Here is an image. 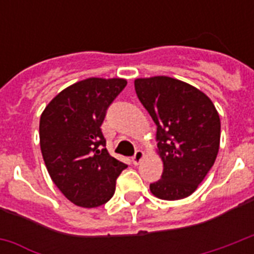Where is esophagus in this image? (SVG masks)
I'll return each instance as SVG.
<instances>
[{"mask_svg":"<svg viewBox=\"0 0 254 254\" xmlns=\"http://www.w3.org/2000/svg\"><path fill=\"white\" fill-rule=\"evenodd\" d=\"M143 157H145V153H143L142 150H137L135 151V154L133 155L131 161H133V163H134V165H138V163L143 159Z\"/></svg>","mask_w":254,"mask_h":254,"instance_id":"obj_1","label":"esophagus"}]
</instances>
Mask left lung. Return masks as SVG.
<instances>
[{"label": "left lung", "instance_id": "left-lung-1", "mask_svg": "<svg viewBox=\"0 0 254 254\" xmlns=\"http://www.w3.org/2000/svg\"><path fill=\"white\" fill-rule=\"evenodd\" d=\"M135 93L157 125L162 178L150 185L154 196H190L215 163L220 146V117L208 96L169 76L139 77Z\"/></svg>", "mask_w": 254, "mask_h": 254}]
</instances>
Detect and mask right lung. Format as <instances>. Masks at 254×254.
<instances>
[{
  "label": "right lung",
  "mask_w": 254,
  "mask_h": 254,
  "mask_svg": "<svg viewBox=\"0 0 254 254\" xmlns=\"http://www.w3.org/2000/svg\"><path fill=\"white\" fill-rule=\"evenodd\" d=\"M127 83L88 77L59 92L42 112L39 142L47 171L61 192L83 208L105 204L127 167L108 153L100 127Z\"/></svg>",
  "instance_id": "right-lung-1"
}]
</instances>
